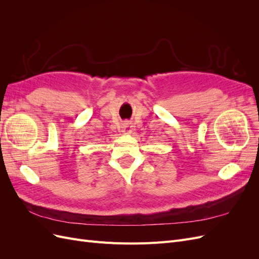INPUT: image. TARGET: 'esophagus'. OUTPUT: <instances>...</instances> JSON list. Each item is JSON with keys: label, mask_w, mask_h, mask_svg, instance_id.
Returning <instances> with one entry per match:
<instances>
[{"label": "esophagus", "mask_w": 259, "mask_h": 259, "mask_svg": "<svg viewBox=\"0 0 259 259\" xmlns=\"http://www.w3.org/2000/svg\"><path fill=\"white\" fill-rule=\"evenodd\" d=\"M123 132H125V134H130V133L132 132V130H131V125H130V124H124V126H123Z\"/></svg>", "instance_id": "esophagus-1"}]
</instances>
